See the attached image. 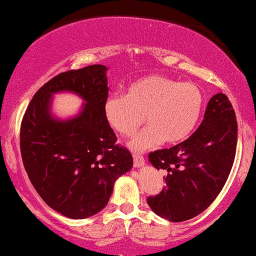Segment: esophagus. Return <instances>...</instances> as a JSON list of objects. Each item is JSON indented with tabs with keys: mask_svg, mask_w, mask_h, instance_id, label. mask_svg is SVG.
Masks as SVG:
<instances>
[{
	"mask_svg": "<svg viewBox=\"0 0 256 256\" xmlns=\"http://www.w3.org/2000/svg\"><path fill=\"white\" fill-rule=\"evenodd\" d=\"M133 158H134V167H142L145 164L144 158L138 152H134L133 154Z\"/></svg>",
	"mask_w": 256,
	"mask_h": 256,
	"instance_id": "obj_1",
	"label": "esophagus"
}]
</instances>
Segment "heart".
Listing matches in <instances>:
<instances>
[{
    "instance_id": "b5f03b06",
    "label": "heart",
    "mask_w": 256,
    "mask_h": 256,
    "mask_svg": "<svg viewBox=\"0 0 256 256\" xmlns=\"http://www.w3.org/2000/svg\"><path fill=\"white\" fill-rule=\"evenodd\" d=\"M202 108V94L193 83L164 76H148L129 84L124 95H110L104 102L107 124L120 136H130L146 120L149 124L129 140L133 150L182 142L193 132Z\"/></svg>"
}]
</instances>
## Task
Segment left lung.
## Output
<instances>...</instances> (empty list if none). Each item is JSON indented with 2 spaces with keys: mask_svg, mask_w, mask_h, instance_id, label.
I'll list each match as a JSON object with an SVG mask.
<instances>
[{
  "mask_svg": "<svg viewBox=\"0 0 256 256\" xmlns=\"http://www.w3.org/2000/svg\"><path fill=\"white\" fill-rule=\"evenodd\" d=\"M237 133L232 104L222 92L214 95L202 124L188 139L149 155L150 164L166 173V186L146 199L151 210L171 222L186 221L206 210L232 170Z\"/></svg>",
  "mask_w": 256,
  "mask_h": 256,
  "instance_id": "1",
  "label": "left lung"
}]
</instances>
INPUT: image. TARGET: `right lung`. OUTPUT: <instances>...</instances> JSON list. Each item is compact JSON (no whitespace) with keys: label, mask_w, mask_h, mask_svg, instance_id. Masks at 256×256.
Instances as JSON below:
<instances>
[{"label":"right lung","mask_w":256,"mask_h":256,"mask_svg":"<svg viewBox=\"0 0 256 256\" xmlns=\"http://www.w3.org/2000/svg\"><path fill=\"white\" fill-rule=\"evenodd\" d=\"M107 70L94 64L58 74L38 90L22 120L20 152L30 182L46 204L68 218L102 210L114 182L133 167L132 154L116 144L104 116ZM60 92L84 100L76 116L53 114V95Z\"/></svg>","instance_id":"1"}]
</instances>
